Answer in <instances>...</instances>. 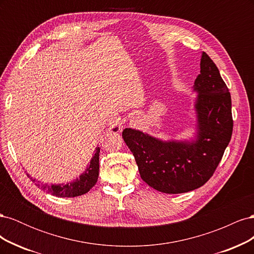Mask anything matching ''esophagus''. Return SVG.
Here are the masks:
<instances>
[{
    "label": "esophagus",
    "instance_id": "34e87169",
    "mask_svg": "<svg viewBox=\"0 0 254 254\" xmlns=\"http://www.w3.org/2000/svg\"><path fill=\"white\" fill-rule=\"evenodd\" d=\"M129 125L131 127H139L141 125V119L140 117H132L129 121Z\"/></svg>",
    "mask_w": 254,
    "mask_h": 254
}]
</instances>
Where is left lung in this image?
Returning <instances> with one entry per match:
<instances>
[{
	"mask_svg": "<svg viewBox=\"0 0 254 254\" xmlns=\"http://www.w3.org/2000/svg\"><path fill=\"white\" fill-rule=\"evenodd\" d=\"M193 88L197 93L195 140L162 141L131 128L122 134L143 181L162 193H187L202 187L231 140V95L216 64L204 52Z\"/></svg>",
	"mask_w": 254,
	"mask_h": 254,
	"instance_id": "8db88e82",
	"label": "left lung"
}]
</instances>
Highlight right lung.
Wrapping results in <instances>:
<instances>
[{
	"label": "right lung",
	"instance_id": "add662e5",
	"mask_svg": "<svg viewBox=\"0 0 254 254\" xmlns=\"http://www.w3.org/2000/svg\"><path fill=\"white\" fill-rule=\"evenodd\" d=\"M117 131L118 128L113 129ZM94 156L92 157L90 164L87 166L86 171H84L79 178H76V180L68 182L66 184H40L39 181L33 179L28 174L32 181L36 184L38 188L45 190L47 193L52 194L56 197H77L83 194L88 193V191L93 188L98 179V173H99V147L95 148Z\"/></svg>",
	"mask_w": 254,
	"mask_h": 254
}]
</instances>
